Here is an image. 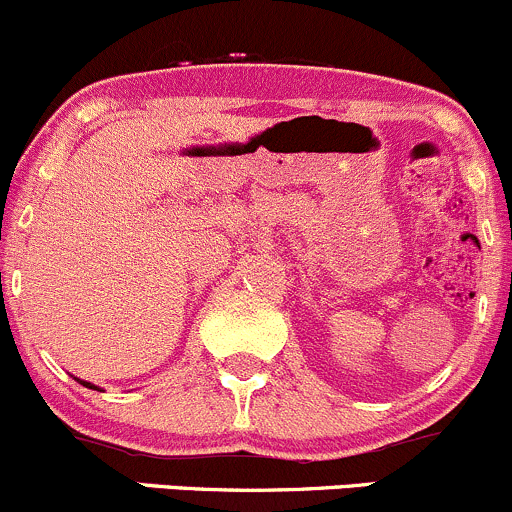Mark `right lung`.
Segmentation results:
<instances>
[{
	"label": "right lung",
	"instance_id": "obj_1",
	"mask_svg": "<svg viewBox=\"0 0 512 512\" xmlns=\"http://www.w3.org/2000/svg\"><path fill=\"white\" fill-rule=\"evenodd\" d=\"M82 386H87V389H97V386H92L89 381H82Z\"/></svg>",
	"mask_w": 512,
	"mask_h": 512
}]
</instances>
